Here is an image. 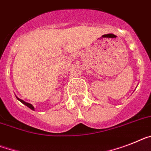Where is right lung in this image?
<instances>
[{"instance_id": "obj_1", "label": "right lung", "mask_w": 151, "mask_h": 151, "mask_svg": "<svg viewBox=\"0 0 151 151\" xmlns=\"http://www.w3.org/2000/svg\"><path fill=\"white\" fill-rule=\"evenodd\" d=\"M17 100H19V101H21V103L24 104V105H26L27 107H28L29 108H30V109H31V110H33V111H35V107H33V105H31V104H29V103H27V102H25V101H22V100H21V99H19V98H17Z\"/></svg>"}]
</instances>
